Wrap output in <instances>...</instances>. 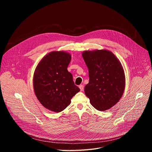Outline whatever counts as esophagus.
I'll return each mask as SVG.
<instances>
[{
	"instance_id": "34e87169",
	"label": "esophagus",
	"mask_w": 152,
	"mask_h": 152,
	"mask_svg": "<svg viewBox=\"0 0 152 152\" xmlns=\"http://www.w3.org/2000/svg\"><path fill=\"white\" fill-rule=\"evenodd\" d=\"M79 87V88H80L81 91H82L83 90V85H80Z\"/></svg>"
}]
</instances>
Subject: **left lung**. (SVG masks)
Here are the masks:
<instances>
[{
  "label": "left lung",
  "instance_id": "left-lung-1",
  "mask_svg": "<svg viewBox=\"0 0 152 152\" xmlns=\"http://www.w3.org/2000/svg\"><path fill=\"white\" fill-rule=\"evenodd\" d=\"M82 56L90 77L84 88L85 95L97 110L110 109L120 100L125 88V75L120 61L105 49L85 50Z\"/></svg>",
  "mask_w": 152,
  "mask_h": 152
}]
</instances>
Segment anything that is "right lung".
I'll return each instance as SVG.
<instances>
[{"label":"right lung","instance_id":"right-lung-1","mask_svg":"<svg viewBox=\"0 0 152 152\" xmlns=\"http://www.w3.org/2000/svg\"><path fill=\"white\" fill-rule=\"evenodd\" d=\"M71 59V54L67 52L52 51L40 60L35 70V94L40 103L52 112L64 110L80 91L67 70Z\"/></svg>","mask_w":152,"mask_h":152}]
</instances>
